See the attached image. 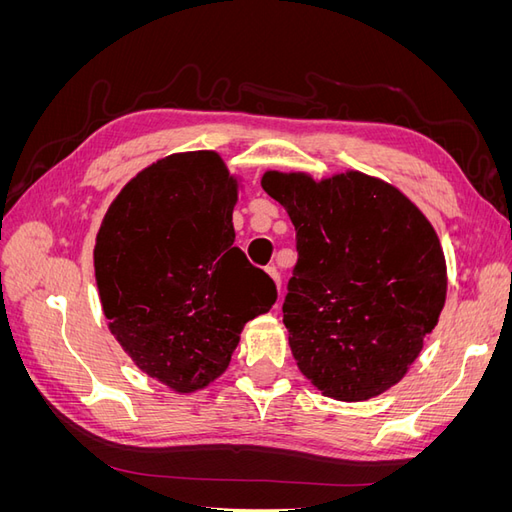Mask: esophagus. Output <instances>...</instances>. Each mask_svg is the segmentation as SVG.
<instances>
[{
  "label": "esophagus",
  "mask_w": 512,
  "mask_h": 512,
  "mask_svg": "<svg viewBox=\"0 0 512 512\" xmlns=\"http://www.w3.org/2000/svg\"><path fill=\"white\" fill-rule=\"evenodd\" d=\"M267 273H269V277H271V280L275 282V286H277V290H280V273H277V269L275 267H267Z\"/></svg>",
  "instance_id": "1"
}]
</instances>
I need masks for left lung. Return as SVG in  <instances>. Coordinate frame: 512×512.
Wrapping results in <instances>:
<instances>
[{
  "instance_id": "8db88e82",
  "label": "left lung",
  "mask_w": 512,
  "mask_h": 512,
  "mask_svg": "<svg viewBox=\"0 0 512 512\" xmlns=\"http://www.w3.org/2000/svg\"><path fill=\"white\" fill-rule=\"evenodd\" d=\"M260 185L297 230L282 309L301 374L339 401L378 397L408 374L444 307L436 230L395 185L359 170L320 181L267 170Z\"/></svg>"
}]
</instances>
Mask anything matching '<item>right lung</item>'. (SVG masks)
I'll use <instances>...</instances> for the list:
<instances>
[{"mask_svg": "<svg viewBox=\"0 0 512 512\" xmlns=\"http://www.w3.org/2000/svg\"><path fill=\"white\" fill-rule=\"evenodd\" d=\"M237 198L220 153H173L123 185L96 237L108 329L143 374L181 395L220 378L245 322L277 299L232 245Z\"/></svg>", "mask_w": 512, "mask_h": 512, "instance_id": "1", "label": "right lung"}]
</instances>
